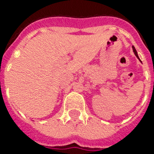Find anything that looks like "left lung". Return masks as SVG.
I'll list each match as a JSON object with an SVG mask.
<instances>
[{
    "label": "left lung",
    "mask_w": 154,
    "mask_h": 154,
    "mask_svg": "<svg viewBox=\"0 0 154 154\" xmlns=\"http://www.w3.org/2000/svg\"><path fill=\"white\" fill-rule=\"evenodd\" d=\"M132 48H133V51H134V55H135V56H136V57H137V58H138V59L140 60L139 56H138V54H137V51H136V50H135V48H134V46H132Z\"/></svg>",
    "instance_id": "left-lung-1"
}]
</instances>
